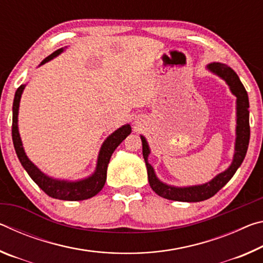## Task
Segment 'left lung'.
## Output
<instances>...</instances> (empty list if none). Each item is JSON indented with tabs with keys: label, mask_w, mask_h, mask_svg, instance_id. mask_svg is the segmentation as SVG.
Masks as SVG:
<instances>
[{
	"label": "left lung",
	"mask_w": 263,
	"mask_h": 263,
	"mask_svg": "<svg viewBox=\"0 0 263 263\" xmlns=\"http://www.w3.org/2000/svg\"><path fill=\"white\" fill-rule=\"evenodd\" d=\"M206 68L224 80L228 83L232 94L237 97V128H235L237 138H235L233 161L225 172L218 174L210 182H206V183L190 186H173L163 183L155 175L153 167L148 163V155L151 152L148 144L145 137L140 136L142 142V157H144L146 167H147V175L151 188L159 196L171 199V201L201 202L212 197L213 195H216L222 186L232 179L234 173L237 172L240 164L242 163L247 153L251 128H249L248 111L249 102L246 89H245L243 84L240 81L237 73L232 68H230L228 65L220 64V62H212V64L208 65Z\"/></svg>",
	"instance_id": "1"
}]
</instances>
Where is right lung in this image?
<instances>
[{
    "label": "right lung",
    "mask_w": 263,
    "mask_h": 263,
    "mask_svg": "<svg viewBox=\"0 0 263 263\" xmlns=\"http://www.w3.org/2000/svg\"><path fill=\"white\" fill-rule=\"evenodd\" d=\"M64 51V48H59L55 52H53L51 55L45 58L42 62V66L46 64L47 61L52 60L53 58L59 55ZM25 88V84H22L15 92L14 104H12V141H14V147L16 151L17 157H18L22 166L28 172L31 179L38 184L44 193L47 194L50 197L62 199V201H83L90 197H94L102 190L104 186L106 180V169L110 161L111 155L114 151L118 147V145L125 139L131 133L130 124L123 125L116 130L114 133L106 138L103 145L101 146L99 157H97V163L94 174L90 175L87 179L80 181H66V180H57L53 177L47 176L46 174L37 168V166L30 161L24 152L23 144H22L21 136L18 132V109L22 94Z\"/></svg>",
    "instance_id": "obj_1"
}]
</instances>
